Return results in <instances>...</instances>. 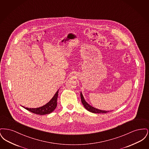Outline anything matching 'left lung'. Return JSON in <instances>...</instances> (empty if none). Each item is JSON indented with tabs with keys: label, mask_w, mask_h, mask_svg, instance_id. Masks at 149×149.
I'll return each instance as SVG.
<instances>
[{
	"label": "left lung",
	"mask_w": 149,
	"mask_h": 149,
	"mask_svg": "<svg viewBox=\"0 0 149 149\" xmlns=\"http://www.w3.org/2000/svg\"><path fill=\"white\" fill-rule=\"evenodd\" d=\"M80 97H81V103H83V106L85 107V109L86 110H88V111L94 113H106L107 112H109V111H103V110H100L98 109H97L91 106V105H89L84 98V97L82 94L81 92L80 93Z\"/></svg>",
	"instance_id": "1"
}]
</instances>
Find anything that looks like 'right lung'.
<instances>
[{"mask_svg": "<svg viewBox=\"0 0 149 149\" xmlns=\"http://www.w3.org/2000/svg\"><path fill=\"white\" fill-rule=\"evenodd\" d=\"M58 93V90L55 93L53 98L50 100V102H49L46 104L41 107L36 108H29L23 106V107L24 108L30 111L31 112L37 114L44 115V114L50 113L52 112H53L56 108Z\"/></svg>", "mask_w": 149, "mask_h": 149, "instance_id": "add662e5", "label": "right lung"}]
</instances>
